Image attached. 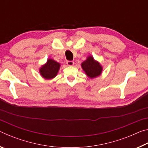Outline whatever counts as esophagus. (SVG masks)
Here are the masks:
<instances>
[{
  "label": "esophagus",
  "mask_w": 148,
  "mask_h": 148,
  "mask_svg": "<svg viewBox=\"0 0 148 148\" xmlns=\"http://www.w3.org/2000/svg\"><path fill=\"white\" fill-rule=\"evenodd\" d=\"M74 64V62L72 61H66V64L68 65V66H73Z\"/></svg>",
  "instance_id": "1"
}]
</instances>
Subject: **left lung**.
<instances>
[{"label":"left lung","instance_id":"left-lung-1","mask_svg":"<svg viewBox=\"0 0 148 148\" xmlns=\"http://www.w3.org/2000/svg\"><path fill=\"white\" fill-rule=\"evenodd\" d=\"M82 67L87 76L94 78L102 73V68L99 62L95 61L92 56H89L86 61L82 63Z\"/></svg>","mask_w":148,"mask_h":148}]
</instances>
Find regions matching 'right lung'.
Here are the masks:
<instances>
[{
	"instance_id": "obj_1",
	"label": "right lung",
	"mask_w": 148,
	"mask_h": 148,
	"mask_svg": "<svg viewBox=\"0 0 148 148\" xmlns=\"http://www.w3.org/2000/svg\"><path fill=\"white\" fill-rule=\"evenodd\" d=\"M60 68V64L54 60L47 59L46 64L40 69L41 76L46 79H52L56 76Z\"/></svg>"
}]
</instances>
